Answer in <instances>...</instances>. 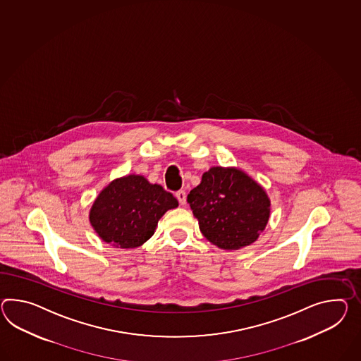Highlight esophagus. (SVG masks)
<instances>
[{"label":"esophagus","mask_w":361,"mask_h":361,"mask_svg":"<svg viewBox=\"0 0 361 361\" xmlns=\"http://www.w3.org/2000/svg\"><path fill=\"white\" fill-rule=\"evenodd\" d=\"M176 198L181 206H184L185 203H186V193H185L184 190H178L176 193Z\"/></svg>","instance_id":"1"}]
</instances>
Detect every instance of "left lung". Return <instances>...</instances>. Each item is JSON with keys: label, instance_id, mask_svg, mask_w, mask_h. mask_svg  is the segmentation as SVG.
<instances>
[{"label": "left lung", "instance_id": "1", "mask_svg": "<svg viewBox=\"0 0 361 361\" xmlns=\"http://www.w3.org/2000/svg\"><path fill=\"white\" fill-rule=\"evenodd\" d=\"M203 236L214 245L236 250L264 231L270 201L264 189L235 168L212 167L188 194Z\"/></svg>", "mask_w": 361, "mask_h": 361}]
</instances>
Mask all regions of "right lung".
<instances>
[{"mask_svg":"<svg viewBox=\"0 0 361 361\" xmlns=\"http://www.w3.org/2000/svg\"><path fill=\"white\" fill-rule=\"evenodd\" d=\"M177 206L173 194L160 185L129 175L102 190L91 207L90 221L106 243L130 249L146 243L164 212Z\"/></svg>","mask_w":361,"mask_h":361,"instance_id":"1","label":"right lung"}]
</instances>
